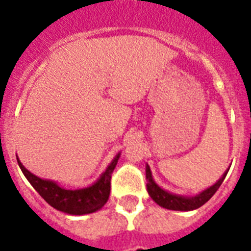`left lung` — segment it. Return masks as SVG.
<instances>
[{
  "instance_id": "1",
  "label": "left lung",
  "mask_w": 251,
  "mask_h": 251,
  "mask_svg": "<svg viewBox=\"0 0 251 251\" xmlns=\"http://www.w3.org/2000/svg\"><path fill=\"white\" fill-rule=\"evenodd\" d=\"M228 172H226L223 177L219 179L218 182L212 185L211 187H208L207 190L202 191L201 194L195 195V197H179V195H175L168 193V191L163 190L160 187L157 186L156 183L153 182L152 176H151V171H150V167H147L146 169V177H147V191H149L150 197L155 201V202L159 204V206L168 208V210H175V211H191L195 210V208H199L201 206H203L204 203L208 202L211 199V197L218 191V189L220 187V185L223 183L224 178Z\"/></svg>"
}]
</instances>
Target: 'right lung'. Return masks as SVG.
I'll return each mask as SVG.
<instances>
[{
  "instance_id": "obj_1",
  "label": "right lung",
  "mask_w": 251,
  "mask_h": 251,
  "mask_svg": "<svg viewBox=\"0 0 251 251\" xmlns=\"http://www.w3.org/2000/svg\"><path fill=\"white\" fill-rule=\"evenodd\" d=\"M118 157L120 155H117L116 159L110 163L109 167L106 168V171L98 179V182L94 183L92 186L86 187V189H80V190L62 189L56 182L39 178L32 175L22 165L19 160H18V164L21 167L23 175L25 176V178L28 179L29 183L33 186V189L53 208L70 215H84L100 210L109 198L112 172L117 164Z\"/></svg>"
}]
</instances>
